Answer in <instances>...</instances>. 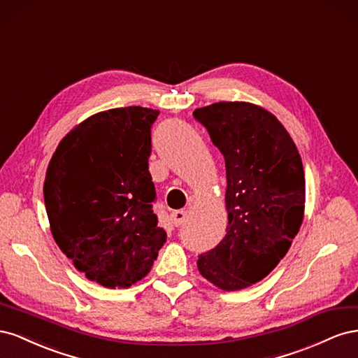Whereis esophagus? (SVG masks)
<instances>
[{"label": "esophagus", "mask_w": 358, "mask_h": 358, "mask_svg": "<svg viewBox=\"0 0 358 358\" xmlns=\"http://www.w3.org/2000/svg\"><path fill=\"white\" fill-rule=\"evenodd\" d=\"M170 218H171V224L175 225V227H179V225H182L183 224V221H185V218H187V210H175V212H171V215H170Z\"/></svg>", "instance_id": "1"}]
</instances>
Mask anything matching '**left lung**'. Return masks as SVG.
Listing matches in <instances>:
<instances>
[{
    "label": "left lung",
    "mask_w": 358,
    "mask_h": 358,
    "mask_svg": "<svg viewBox=\"0 0 358 358\" xmlns=\"http://www.w3.org/2000/svg\"><path fill=\"white\" fill-rule=\"evenodd\" d=\"M225 159L224 239L197 259L215 287L237 291L264 279L285 257L305 216V171L278 117L246 101L194 110Z\"/></svg>",
    "instance_id": "1"
}]
</instances>
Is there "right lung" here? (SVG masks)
I'll use <instances>...</instances> for the list:
<instances>
[{"label": "right lung", "mask_w": 358, "mask_h": 358, "mask_svg": "<svg viewBox=\"0 0 358 358\" xmlns=\"http://www.w3.org/2000/svg\"><path fill=\"white\" fill-rule=\"evenodd\" d=\"M158 113L140 106L95 113L61 140L48 166L43 194L53 239L106 288L142 280L167 239L148 167Z\"/></svg>", "instance_id": "obj_1"}]
</instances>
